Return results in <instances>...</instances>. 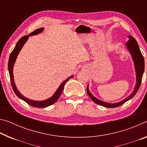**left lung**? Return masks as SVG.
Returning a JSON list of instances; mask_svg holds the SVG:
<instances>
[{
    "label": "left lung",
    "instance_id": "8db88e82",
    "mask_svg": "<svg viewBox=\"0 0 147 147\" xmlns=\"http://www.w3.org/2000/svg\"><path fill=\"white\" fill-rule=\"evenodd\" d=\"M128 38H129V40H128L127 42H125V46H126L128 51H129V52L131 55V58L134 63L135 71H136V86H135L134 89V91H133L131 94H130L129 96H127L126 98H125L124 100H122V101L115 103H107V102L105 101H101V100H100L94 97L90 92L89 88H88L89 87V85H88L87 86V93L88 95L90 97V98L93 100V101H94L95 103L99 105L103 106L105 107H107V108H114V107L122 105V104H124L126 101L132 99L133 97L135 96V95L137 94V91L139 90L141 83L144 70H145V61H144V57L143 56V55H142L140 49H139V45L138 44H137L136 39H135L133 36L129 35L128 36Z\"/></svg>",
    "mask_w": 147,
    "mask_h": 147
}]
</instances>
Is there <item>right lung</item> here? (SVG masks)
I'll list each match as a JSON object with an SVG mask.
<instances>
[{"label":"right lung","mask_w":147,"mask_h":147,"mask_svg":"<svg viewBox=\"0 0 147 147\" xmlns=\"http://www.w3.org/2000/svg\"><path fill=\"white\" fill-rule=\"evenodd\" d=\"M43 30H44V28L41 27V28H40V29H36L35 31H34L33 32H31V33H30L29 35L24 36H23L22 38H21L19 40V41L17 42V44H16L14 49H13V51L11 53L10 57H9L8 65L11 86H12L13 90V92H15L16 95H17L19 98L23 100V101L26 102L27 103L30 105L31 106L38 107V108H44V107H47L48 106H50L51 105H52L54 103H55V102L57 101V99L59 98L60 95H61L63 90V88H64L65 83H66L70 78H71L73 76V75H72L70 76V77H69L68 78H67L66 80H64L63 82L61 84H60L59 88H58L57 90H56V92L54 93V94H53L52 97L47 99H46V100H43V101H35V100H32V99H28V98H27V97H25V96H23V95L19 92V90L17 89V87H16V84L14 82V79H13V66H14L16 60V59H17L18 55V54H19V53L21 51V50L22 49L23 45H24L25 43L26 42L27 40H28V38H29V36L36 35V34L40 33V32L43 31Z\"/></svg>","instance_id":"1"}]
</instances>
